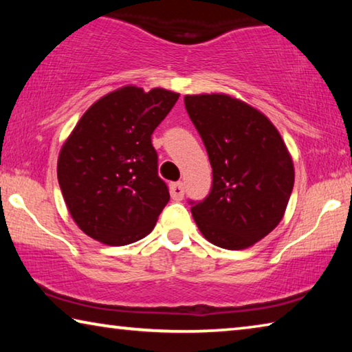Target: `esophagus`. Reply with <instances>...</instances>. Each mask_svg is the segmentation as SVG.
<instances>
[{
    "label": "esophagus",
    "instance_id": "1",
    "mask_svg": "<svg viewBox=\"0 0 352 352\" xmlns=\"http://www.w3.org/2000/svg\"><path fill=\"white\" fill-rule=\"evenodd\" d=\"M169 190H170V197L180 201L183 200L184 197V188H183V183H172L169 186Z\"/></svg>",
    "mask_w": 352,
    "mask_h": 352
}]
</instances>
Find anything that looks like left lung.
Segmentation results:
<instances>
[{
	"mask_svg": "<svg viewBox=\"0 0 352 352\" xmlns=\"http://www.w3.org/2000/svg\"><path fill=\"white\" fill-rule=\"evenodd\" d=\"M184 105L212 168L210 195L190 206L195 223L220 248L252 247L284 217L295 182L289 148L264 113L230 94H186Z\"/></svg>",
	"mask_w": 352,
	"mask_h": 352,
	"instance_id": "left-lung-1",
	"label": "left lung"
}]
</instances>
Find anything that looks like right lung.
Returning <instances> with one entry per match:
<instances>
[{
  "label": "right lung",
  "instance_id": "1",
  "mask_svg": "<svg viewBox=\"0 0 352 352\" xmlns=\"http://www.w3.org/2000/svg\"><path fill=\"white\" fill-rule=\"evenodd\" d=\"M180 94L124 85L98 99L65 140L57 160L76 225L105 245L146 237L169 201L151 136Z\"/></svg>",
  "mask_w": 352,
  "mask_h": 352
}]
</instances>
